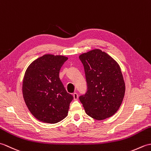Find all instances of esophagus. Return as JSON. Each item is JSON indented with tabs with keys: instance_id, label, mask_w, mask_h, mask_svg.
Returning a JSON list of instances; mask_svg holds the SVG:
<instances>
[{
	"instance_id": "obj_1",
	"label": "esophagus",
	"mask_w": 151,
	"mask_h": 151,
	"mask_svg": "<svg viewBox=\"0 0 151 151\" xmlns=\"http://www.w3.org/2000/svg\"><path fill=\"white\" fill-rule=\"evenodd\" d=\"M73 95V97H74V100H77V99H78V93H74Z\"/></svg>"
}]
</instances>
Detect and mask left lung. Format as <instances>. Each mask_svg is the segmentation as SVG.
<instances>
[{
	"label": "left lung",
	"mask_w": 151,
	"mask_h": 151,
	"mask_svg": "<svg viewBox=\"0 0 151 151\" xmlns=\"http://www.w3.org/2000/svg\"><path fill=\"white\" fill-rule=\"evenodd\" d=\"M87 91L79 100L89 116L102 120L112 116L123 100L125 84L118 63L104 52L92 50L81 54Z\"/></svg>",
	"instance_id": "1"
}]
</instances>
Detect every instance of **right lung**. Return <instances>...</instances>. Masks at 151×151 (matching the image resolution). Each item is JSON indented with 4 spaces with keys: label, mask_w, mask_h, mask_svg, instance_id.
Returning a JSON list of instances; mask_svg holds the SVG:
<instances>
[{
    "label": "right lung",
    "mask_w": 151,
    "mask_h": 151,
    "mask_svg": "<svg viewBox=\"0 0 151 151\" xmlns=\"http://www.w3.org/2000/svg\"><path fill=\"white\" fill-rule=\"evenodd\" d=\"M63 56L46 54L28 67L22 82V94L28 110L37 119L56 123L68 113L73 99L59 78L63 64L67 60Z\"/></svg>",
    "instance_id": "right-lung-1"
}]
</instances>
